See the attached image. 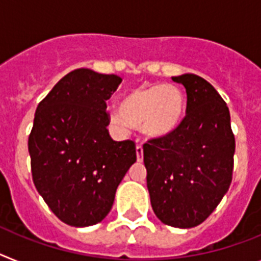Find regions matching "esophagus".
<instances>
[{"label": "esophagus", "instance_id": "obj_1", "mask_svg": "<svg viewBox=\"0 0 261 261\" xmlns=\"http://www.w3.org/2000/svg\"><path fill=\"white\" fill-rule=\"evenodd\" d=\"M137 159L138 162H142V159H143V147H142V143L137 144Z\"/></svg>", "mask_w": 261, "mask_h": 261}]
</instances>
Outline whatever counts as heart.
<instances>
[{
  "instance_id": "1",
  "label": "heart",
  "mask_w": 261,
  "mask_h": 261,
  "mask_svg": "<svg viewBox=\"0 0 261 261\" xmlns=\"http://www.w3.org/2000/svg\"><path fill=\"white\" fill-rule=\"evenodd\" d=\"M185 95L172 85H146L131 90L120 102V110L110 113V122L118 130L142 126L152 138L174 131L185 115Z\"/></svg>"
}]
</instances>
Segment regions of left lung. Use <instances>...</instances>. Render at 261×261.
Here are the masks:
<instances>
[{
  "label": "left lung",
  "instance_id": "left-lung-1",
  "mask_svg": "<svg viewBox=\"0 0 261 261\" xmlns=\"http://www.w3.org/2000/svg\"><path fill=\"white\" fill-rule=\"evenodd\" d=\"M187 93L186 115L170 134L143 144L151 205L162 223L199 225L228 191L235 135L220 94L195 74L172 76Z\"/></svg>",
  "mask_w": 261,
  "mask_h": 261
}]
</instances>
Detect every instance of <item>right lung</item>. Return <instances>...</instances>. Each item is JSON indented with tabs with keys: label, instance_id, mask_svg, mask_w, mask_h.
Instances as JSON below:
<instances>
[{
	"label": "right lung",
	"instance_id": "1",
	"mask_svg": "<svg viewBox=\"0 0 261 261\" xmlns=\"http://www.w3.org/2000/svg\"><path fill=\"white\" fill-rule=\"evenodd\" d=\"M122 82L115 74L76 69L39 102L30 131L32 176L57 218L73 227L102 222L131 164L135 142L109 134L106 100Z\"/></svg>",
	"mask_w": 261,
	"mask_h": 261
}]
</instances>
